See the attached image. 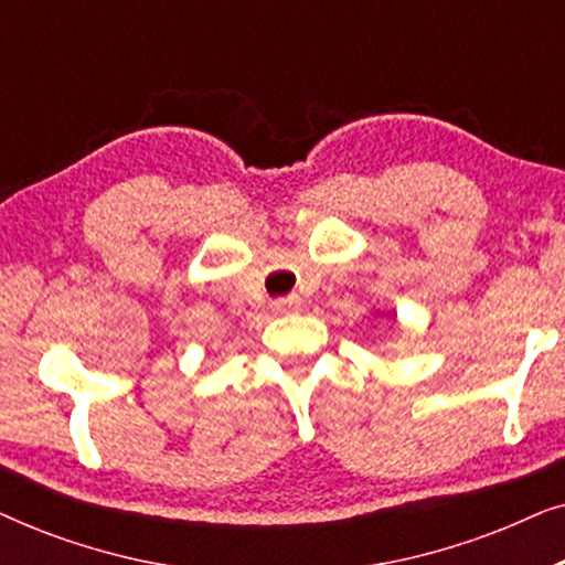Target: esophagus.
Here are the masks:
<instances>
[{
    "label": "esophagus",
    "instance_id": "esophagus-1",
    "mask_svg": "<svg viewBox=\"0 0 565 565\" xmlns=\"http://www.w3.org/2000/svg\"><path fill=\"white\" fill-rule=\"evenodd\" d=\"M275 313H296L300 308V298L298 296H282V298H275L273 303H269Z\"/></svg>",
    "mask_w": 565,
    "mask_h": 565
}]
</instances>
